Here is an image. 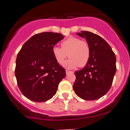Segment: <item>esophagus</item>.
<instances>
[{
	"mask_svg": "<svg viewBox=\"0 0 130 130\" xmlns=\"http://www.w3.org/2000/svg\"><path fill=\"white\" fill-rule=\"evenodd\" d=\"M72 71H69V70H66V74H69V73H72Z\"/></svg>",
	"mask_w": 130,
	"mask_h": 130,
	"instance_id": "1",
	"label": "esophagus"
}]
</instances>
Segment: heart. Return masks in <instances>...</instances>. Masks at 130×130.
I'll return each instance as SVG.
<instances>
[{
  "label": "heart",
  "mask_w": 130,
  "mask_h": 130,
  "mask_svg": "<svg viewBox=\"0 0 130 130\" xmlns=\"http://www.w3.org/2000/svg\"><path fill=\"white\" fill-rule=\"evenodd\" d=\"M53 55L56 62L63 65L69 56L70 58L64 64L67 69H74L77 67H83L89 61L91 55L89 45L85 41L78 37H70L61 42V47H54Z\"/></svg>",
  "instance_id": "heart-1"
}]
</instances>
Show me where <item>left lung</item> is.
<instances>
[{
  "instance_id": "obj_1",
  "label": "left lung",
  "mask_w": 130,
  "mask_h": 130,
  "mask_svg": "<svg viewBox=\"0 0 130 130\" xmlns=\"http://www.w3.org/2000/svg\"><path fill=\"white\" fill-rule=\"evenodd\" d=\"M77 34L85 38L91 50L90 58L82 70L75 72V94L85 100L105 95L111 87L116 72V58L109 44L100 36L88 31Z\"/></svg>"
}]
</instances>
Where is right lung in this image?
<instances>
[{"label": "right lung", "mask_w": 130, "mask_h": 130, "mask_svg": "<svg viewBox=\"0 0 130 130\" xmlns=\"http://www.w3.org/2000/svg\"><path fill=\"white\" fill-rule=\"evenodd\" d=\"M63 39L59 33L37 34L23 45L18 54L15 75L20 91L29 100L46 102L56 94L66 72L56 62L52 50Z\"/></svg>", "instance_id": "1"}]
</instances>
